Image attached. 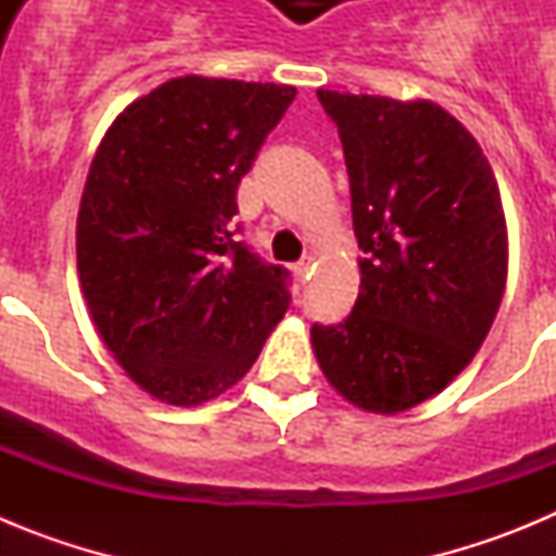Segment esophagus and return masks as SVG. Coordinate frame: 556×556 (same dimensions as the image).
Listing matches in <instances>:
<instances>
[{
	"label": "esophagus",
	"mask_w": 556,
	"mask_h": 556,
	"mask_svg": "<svg viewBox=\"0 0 556 556\" xmlns=\"http://www.w3.org/2000/svg\"><path fill=\"white\" fill-rule=\"evenodd\" d=\"M292 273H294V278H298V281H306L308 275H312V258H301V262H294L292 264Z\"/></svg>",
	"instance_id": "obj_1"
}]
</instances>
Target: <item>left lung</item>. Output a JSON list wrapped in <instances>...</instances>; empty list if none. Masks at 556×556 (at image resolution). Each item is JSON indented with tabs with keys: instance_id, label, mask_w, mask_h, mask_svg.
Returning a JSON list of instances; mask_svg holds the SVG:
<instances>
[{
	"instance_id": "1",
	"label": "left lung",
	"mask_w": 556,
	"mask_h": 556,
	"mask_svg": "<svg viewBox=\"0 0 556 556\" xmlns=\"http://www.w3.org/2000/svg\"><path fill=\"white\" fill-rule=\"evenodd\" d=\"M345 152L365 258L351 314L312 326L337 392L395 415L470 365L507 283V225L476 139L434 102L317 91Z\"/></svg>"
}]
</instances>
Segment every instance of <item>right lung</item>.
<instances>
[{
	"mask_svg": "<svg viewBox=\"0 0 556 556\" xmlns=\"http://www.w3.org/2000/svg\"><path fill=\"white\" fill-rule=\"evenodd\" d=\"M292 86L178 77L119 113L77 214V273L141 390L198 406L250 370L287 314L289 269L242 239L236 191Z\"/></svg>",
	"mask_w": 556,
	"mask_h": 556,
	"instance_id": "1",
	"label": "right lung"
}]
</instances>
